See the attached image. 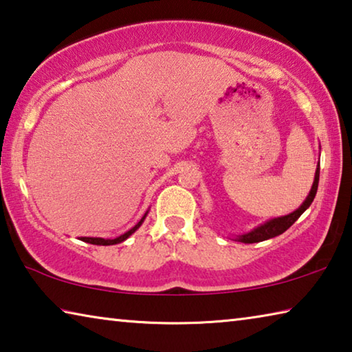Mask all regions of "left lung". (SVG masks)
I'll return each instance as SVG.
<instances>
[{
    "label": "left lung",
    "mask_w": 352,
    "mask_h": 352,
    "mask_svg": "<svg viewBox=\"0 0 352 352\" xmlns=\"http://www.w3.org/2000/svg\"><path fill=\"white\" fill-rule=\"evenodd\" d=\"M318 180H320V162H318V166H317V170H315L312 188H311V190H309L306 200L302 201L301 206L298 208V210L287 214V216H281V217H275V219L267 220V222L258 225L252 231H248V233L236 236L234 241L243 242V243H256V242H262V241L272 239V237H276L279 234H283L284 231L289 230L290 226L296 222L298 217H300L301 214L305 212L309 206H311V204L315 199V194H317Z\"/></svg>",
    "instance_id": "left-lung-1"
}]
</instances>
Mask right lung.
<instances>
[{
	"label": "right lung",
	"mask_w": 352,
	"mask_h": 352,
	"mask_svg": "<svg viewBox=\"0 0 352 352\" xmlns=\"http://www.w3.org/2000/svg\"><path fill=\"white\" fill-rule=\"evenodd\" d=\"M148 214V210L144 212V216L141 217V220L138 223H136L135 226H132L129 231H126V233L121 234L119 237H115V239H104V237H80V241L87 242V243H93V245H116V243H121L127 239V237L132 236L136 230L140 228V226L142 225V222H144V219L147 217Z\"/></svg>",
	"instance_id": "obj_1"
}]
</instances>
